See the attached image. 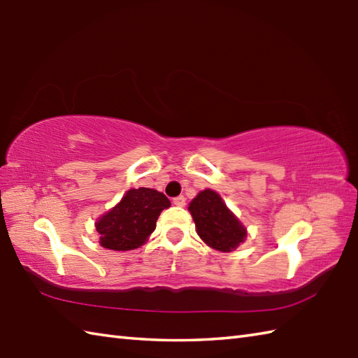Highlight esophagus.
Instances as JSON below:
<instances>
[{
  "label": "esophagus",
  "instance_id": "1",
  "mask_svg": "<svg viewBox=\"0 0 358 358\" xmlns=\"http://www.w3.org/2000/svg\"><path fill=\"white\" fill-rule=\"evenodd\" d=\"M172 203L175 204V206H180V208H183L185 204H186V199L183 195H180V196H175V199L172 200Z\"/></svg>",
  "mask_w": 358,
  "mask_h": 358
}]
</instances>
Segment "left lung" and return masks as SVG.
I'll return each mask as SVG.
<instances>
[{
	"mask_svg": "<svg viewBox=\"0 0 358 358\" xmlns=\"http://www.w3.org/2000/svg\"><path fill=\"white\" fill-rule=\"evenodd\" d=\"M196 232L210 248L231 252L246 238V229L226 208L222 196L206 189L189 204Z\"/></svg>",
	"mask_w": 358,
	"mask_h": 358,
	"instance_id": "left-lung-1",
	"label": "left lung"
}]
</instances>
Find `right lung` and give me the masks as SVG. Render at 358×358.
Listing matches in <instances>:
<instances>
[{
	"instance_id": "add662e5",
	"label": "right lung",
	"mask_w": 358,
	"mask_h": 358,
	"mask_svg": "<svg viewBox=\"0 0 358 358\" xmlns=\"http://www.w3.org/2000/svg\"><path fill=\"white\" fill-rule=\"evenodd\" d=\"M171 201L155 189H131L115 208L96 222L101 246L112 250L140 248L155 231L158 215Z\"/></svg>"
}]
</instances>
